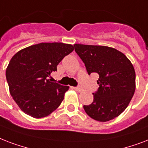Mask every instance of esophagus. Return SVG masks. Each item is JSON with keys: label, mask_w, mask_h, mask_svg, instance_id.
I'll return each instance as SVG.
<instances>
[{"label": "esophagus", "mask_w": 148, "mask_h": 148, "mask_svg": "<svg viewBox=\"0 0 148 148\" xmlns=\"http://www.w3.org/2000/svg\"><path fill=\"white\" fill-rule=\"evenodd\" d=\"M73 89H74V90H76V91H78V92H81V91H82V88H81V87H79V86H77V87H73Z\"/></svg>", "instance_id": "obj_1"}]
</instances>
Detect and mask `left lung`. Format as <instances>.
Listing matches in <instances>:
<instances>
[{"label": "left lung", "instance_id": "left-lung-1", "mask_svg": "<svg viewBox=\"0 0 148 148\" xmlns=\"http://www.w3.org/2000/svg\"><path fill=\"white\" fill-rule=\"evenodd\" d=\"M87 73L99 74V88L93 102L84 105L86 113L97 121L106 122L121 115L135 91L134 68L127 56L116 49L101 45H74Z\"/></svg>", "mask_w": 148, "mask_h": 148}]
</instances>
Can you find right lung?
Returning a JSON list of instances; mask_svg holds the SVG:
<instances>
[{
  "instance_id": "1",
  "label": "right lung",
  "mask_w": 148,
  "mask_h": 148,
  "mask_svg": "<svg viewBox=\"0 0 148 148\" xmlns=\"http://www.w3.org/2000/svg\"><path fill=\"white\" fill-rule=\"evenodd\" d=\"M74 50L61 42L39 43L18 51L6 69L9 90L19 108L35 118L49 116L63 100L67 86L48 78L57 66Z\"/></svg>"
}]
</instances>
